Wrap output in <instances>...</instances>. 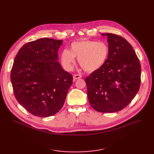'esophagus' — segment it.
<instances>
[{"mask_svg": "<svg viewBox=\"0 0 154 154\" xmlns=\"http://www.w3.org/2000/svg\"><path fill=\"white\" fill-rule=\"evenodd\" d=\"M81 77H82V75H80V74H75V75H74V78L75 79H79L81 78Z\"/></svg>", "mask_w": 154, "mask_h": 154, "instance_id": "34e87169", "label": "esophagus"}]
</instances>
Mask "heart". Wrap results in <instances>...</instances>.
I'll use <instances>...</instances> for the list:
<instances>
[{
    "mask_svg": "<svg viewBox=\"0 0 154 154\" xmlns=\"http://www.w3.org/2000/svg\"><path fill=\"white\" fill-rule=\"evenodd\" d=\"M109 48L106 42L82 39L73 42L69 51L64 49L60 54V61L63 68L70 71L75 63V57L82 69L87 72L98 70L106 63Z\"/></svg>",
    "mask_w": 154,
    "mask_h": 154,
    "instance_id": "b5f03b06",
    "label": "heart"
}]
</instances>
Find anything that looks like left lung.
<instances>
[{
  "instance_id": "1",
  "label": "left lung",
  "mask_w": 154,
  "mask_h": 154,
  "mask_svg": "<svg viewBox=\"0 0 154 154\" xmlns=\"http://www.w3.org/2000/svg\"><path fill=\"white\" fill-rule=\"evenodd\" d=\"M107 37L109 54L102 68L86 77L88 99L97 112H115L135 97L140 85L141 66L132 45L118 35Z\"/></svg>"
}]
</instances>
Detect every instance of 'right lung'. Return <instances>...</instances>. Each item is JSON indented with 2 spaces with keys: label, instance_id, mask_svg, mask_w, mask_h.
Masks as SVG:
<instances>
[{
  "label": "right lung",
  "instance_id": "add662e5",
  "mask_svg": "<svg viewBox=\"0 0 154 154\" xmlns=\"http://www.w3.org/2000/svg\"><path fill=\"white\" fill-rule=\"evenodd\" d=\"M62 40L42 38L23 45L14 61L11 80L18 102L30 114L50 117L62 107L73 77L58 62Z\"/></svg>",
  "mask_w": 154,
  "mask_h": 154
}]
</instances>
